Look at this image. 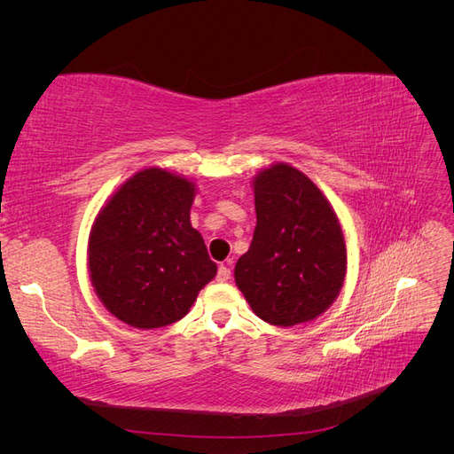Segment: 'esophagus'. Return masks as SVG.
Segmentation results:
<instances>
[{
	"mask_svg": "<svg viewBox=\"0 0 454 454\" xmlns=\"http://www.w3.org/2000/svg\"><path fill=\"white\" fill-rule=\"evenodd\" d=\"M231 278V269L225 265V263H222L217 267V277H215V280L217 282H227Z\"/></svg>",
	"mask_w": 454,
	"mask_h": 454,
	"instance_id": "34e87169",
	"label": "esophagus"
}]
</instances>
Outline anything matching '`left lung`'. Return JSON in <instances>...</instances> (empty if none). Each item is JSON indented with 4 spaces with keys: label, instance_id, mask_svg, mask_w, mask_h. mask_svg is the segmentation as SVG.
I'll list each match as a JSON object with an SVG mask.
<instances>
[{
    "label": "left lung",
    "instance_id": "left-lung-1",
    "mask_svg": "<svg viewBox=\"0 0 454 454\" xmlns=\"http://www.w3.org/2000/svg\"><path fill=\"white\" fill-rule=\"evenodd\" d=\"M257 225L235 280L252 310L272 325L314 320L339 295L347 248L332 206L309 177L272 164L254 180Z\"/></svg>",
    "mask_w": 454,
    "mask_h": 454
}]
</instances>
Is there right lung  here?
<instances>
[{
	"instance_id": "1",
	"label": "right lung",
	"mask_w": 454,
	"mask_h": 454,
	"mask_svg": "<svg viewBox=\"0 0 454 454\" xmlns=\"http://www.w3.org/2000/svg\"><path fill=\"white\" fill-rule=\"evenodd\" d=\"M195 185L160 168L134 174L98 214L89 242L90 280L106 309L132 327L182 320L217 272L191 227Z\"/></svg>"
}]
</instances>
